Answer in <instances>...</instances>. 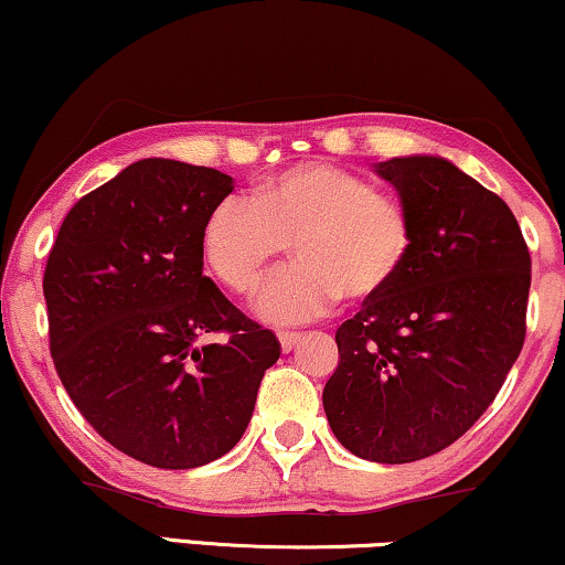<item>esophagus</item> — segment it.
Returning <instances> with one entry per match:
<instances>
[{
    "label": "esophagus",
    "instance_id": "esophagus-1",
    "mask_svg": "<svg viewBox=\"0 0 565 565\" xmlns=\"http://www.w3.org/2000/svg\"><path fill=\"white\" fill-rule=\"evenodd\" d=\"M277 340H280V348L285 353H290V350L300 342V332H277Z\"/></svg>",
    "mask_w": 565,
    "mask_h": 565
}]
</instances>
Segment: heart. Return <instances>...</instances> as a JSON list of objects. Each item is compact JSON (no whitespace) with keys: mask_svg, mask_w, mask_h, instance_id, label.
I'll return each mask as SVG.
<instances>
[{"mask_svg":"<svg viewBox=\"0 0 565 565\" xmlns=\"http://www.w3.org/2000/svg\"><path fill=\"white\" fill-rule=\"evenodd\" d=\"M290 244L292 265L256 290L254 309L273 324H303L348 306L376 303L413 259L417 223L397 194L350 168L306 160L269 175L252 200L225 196L202 225L212 275L244 296Z\"/></svg>","mask_w":565,"mask_h":565,"instance_id":"heart-1","label":"heart"}]
</instances>
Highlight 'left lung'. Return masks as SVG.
Masks as SVG:
<instances>
[{"mask_svg": "<svg viewBox=\"0 0 565 565\" xmlns=\"http://www.w3.org/2000/svg\"><path fill=\"white\" fill-rule=\"evenodd\" d=\"M417 223L397 285L342 321L324 386L337 441L355 457H434L490 407L522 353L532 259L501 196L444 158L376 166Z\"/></svg>", "mask_w": 565, "mask_h": 565, "instance_id": "1", "label": "left lung"}]
</instances>
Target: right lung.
Returning <instances> with one entry per match:
<instances>
[{
    "instance_id": "add662e5",
    "label": "right lung",
    "mask_w": 565,
    "mask_h": 565,
    "mask_svg": "<svg viewBox=\"0 0 565 565\" xmlns=\"http://www.w3.org/2000/svg\"><path fill=\"white\" fill-rule=\"evenodd\" d=\"M231 192L215 168L137 160L67 212L43 273L70 399L98 436L160 470L228 454L280 358L277 337L202 275V225Z\"/></svg>"
}]
</instances>
